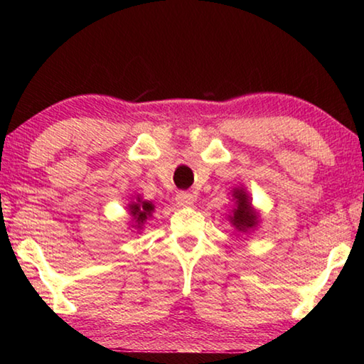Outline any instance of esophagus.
I'll use <instances>...</instances> for the list:
<instances>
[{
    "instance_id": "obj_1",
    "label": "esophagus",
    "mask_w": 364,
    "mask_h": 364,
    "mask_svg": "<svg viewBox=\"0 0 364 364\" xmlns=\"http://www.w3.org/2000/svg\"><path fill=\"white\" fill-rule=\"evenodd\" d=\"M176 204L180 207H191L194 204V197L191 196L189 193H178L175 197Z\"/></svg>"
}]
</instances>
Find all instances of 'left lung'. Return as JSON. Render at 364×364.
<instances>
[{"instance_id": "8db88e82", "label": "left lung", "mask_w": 364, "mask_h": 364, "mask_svg": "<svg viewBox=\"0 0 364 364\" xmlns=\"http://www.w3.org/2000/svg\"><path fill=\"white\" fill-rule=\"evenodd\" d=\"M231 197L234 200V207L231 213L228 215V221H230L231 226H234V230L237 232L249 234L260 223V213L252 205L249 191L244 186L232 188Z\"/></svg>"}]
</instances>
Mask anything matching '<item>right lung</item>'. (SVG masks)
Listing matches in <instances>:
<instances>
[{
  "instance_id": "add662e5",
  "label": "right lung",
  "mask_w": 364,
  "mask_h": 364,
  "mask_svg": "<svg viewBox=\"0 0 364 364\" xmlns=\"http://www.w3.org/2000/svg\"><path fill=\"white\" fill-rule=\"evenodd\" d=\"M130 204H128V212H130V228L132 231L139 232L143 230L146 221L152 218V213L156 210V205L151 200H144L141 194H134L130 197Z\"/></svg>"
}]
</instances>
